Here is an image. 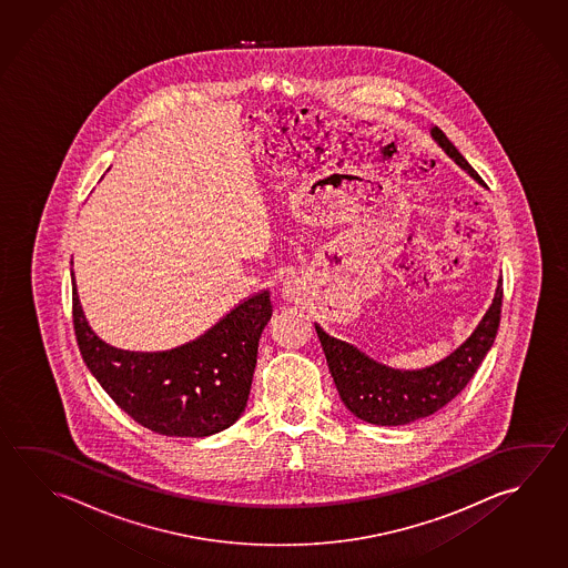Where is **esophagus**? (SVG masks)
Instances as JSON below:
<instances>
[{
    "instance_id": "1",
    "label": "esophagus",
    "mask_w": 568,
    "mask_h": 568,
    "mask_svg": "<svg viewBox=\"0 0 568 568\" xmlns=\"http://www.w3.org/2000/svg\"><path fill=\"white\" fill-rule=\"evenodd\" d=\"M282 292H284V298L294 300V296H296V288L290 282L282 288Z\"/></svg>"
}]
</instances>
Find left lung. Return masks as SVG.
<instances>
[{
  "label": "left lung",
  "mask_w": 568,
  "mask_h": 568,
  "mask_svg": "<svg viewBox=\"0 0 568 568\" xmlns=\"http://www.w3.org/2000/svg\"><path fill=\"white\" fill-rule=\"evenodd\" d=\"M434 142L456 164L483 184L475 168L466 162L438 125L430 128ZM503 306V278L496 284L495 298L475 332L444 361L420 371H398L376 362L348 342L338 341L316 324L322 351L331 368L342 403L364 423L400 426L426 418L465 390L478 366L495 344Z\"/></svg>",
  "instance_id": "1"
}]
</instances>
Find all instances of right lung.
I'll return each mask as SVG.
<instances>
[{"mask_svg":"<svg viewBox=\"0 0 568 568\" xmlns=\"http://www.w3.org/2000/svg\"><path fill=\"white\" fill-rule=\"evenodd\" d=\"M73 331L83 362L128 416L158 434L202 438L246 408L260 334L272 316L264 290L240 302L196 341L165 352L120 351L83 316L72 272Z\"/></svg>","mask_w":568,"mask_h":568,"instance_id":"1","label":"right lung"}]
</instances>
